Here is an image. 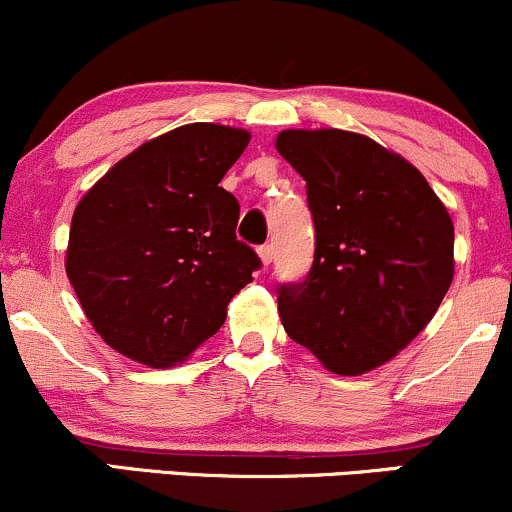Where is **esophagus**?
I'll return each instance as SVG.
<instances>
[{
	"label": "esophagus",
	"mask_w": 512,
	"mask_h": 512,
	"mask_svg": "<svg viewBox=\"0 0 512 512\" xmlns=\"http://www.w3.org/2000/svg\"><path fill=\"white\" fill-rule=\"evenodd\" d=\"M274 245L272 243H267V245H260V257H262V262L264 264H272V260H274Z\"/></svg>",
	"instance_id": "34e87169"
}]
</instances>
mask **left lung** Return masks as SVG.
<instances>
[{
  "label": "left lung",
  "mask_w": 512,
  "mask_h": 512,
  "mask_svg": "<svg viewBox=\"0 0 512 512\" xmlns=\"http://www.w3.org/2000/svg\"><path fill=\"white\" fill-rule=\"evenodd\" d=\"M276 151L305 180L315 226L310 272L276 286L284 330L332 373L378 368L450 289L448 209L411 163L361 134L286 129Z\"/></svg>",
  "instance_id": "left-lung-1"
}]
</instances>
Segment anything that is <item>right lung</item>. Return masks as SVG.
I'll list each match as a JSON object with an SVG mask.
<instances>
[{
    "instance_id": "add662e5",
    "label": "right lung",
    "mask_w": 512,
    "mask_h": 512,
    "mask_svg": "<svg viewBox=\"0 0 512 512\" xmlns=\"http://www.w3.org/2000/svg\"><path fill=\"white\" fill-rule=\"evenodd\" d=\"M250 134L195 122L115 163L74 211L67 274L105 344L175 366L221 330L257 252L236 236L240 204L219 185Z\"/></svg>"
}]
</instances>
